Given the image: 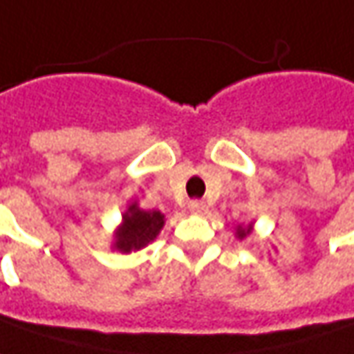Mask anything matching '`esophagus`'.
Masks as SVG:
<instances>
[{
    "label": "esophagus",
    "mask_w": 354,
    "mask_h": 354,
    "mask_svg": "<svg viewBox=\"0 0 354 354\" xmlns=\"http://www.w3.org/2000/svg\"><path fill=\"white\" fill-rule=\"evenodd\" d=\"M188 209L192 212L194 215H203V214H207V205L203 203V201L200 200H194V201H189L188 203Z\"/></svg>",
    "instance_id": "esophagus-1"
}]
</instances>
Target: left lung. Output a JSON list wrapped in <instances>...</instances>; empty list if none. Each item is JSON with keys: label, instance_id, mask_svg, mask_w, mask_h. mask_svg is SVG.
<instances>
[{"label": "left lung", "instance_id": "8db88e82", "mask_svg": "<svg viewBox=\"0 0 354 354\" xmlns=\"http://www.w3.org/2000/svg\"><path fill=\"white\" fill-rule=\"evenodd\" d=\"M250 231H252V225H247V227L239 225L237 227V233H235V235H237V237L241 239V241H243V239L247 237V235H250Z\"/></svg>", "mask_w": 354, "mask_h": 354}]
</instances>
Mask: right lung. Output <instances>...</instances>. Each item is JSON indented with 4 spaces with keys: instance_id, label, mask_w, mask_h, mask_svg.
<instances>
[{
    "instance_id": "1",
    "label": "right lung",
    "mask_w": 354,
    "mask_h": 354,
    "mask_svg": "<svg viewBox=\"0 0 354 354\" xmlns=\"http://www.w3.org/2000/svg\"><path fill=\"white\" fill-rule=\"evenodd\" d=\"M165 227V215L160 212H147L140 209L139 203L133 201L123 214V221L115 231L113 249L119 252H133L145 249L149 243H153L160 229Z\"/></svg>"
}]
</instances>
